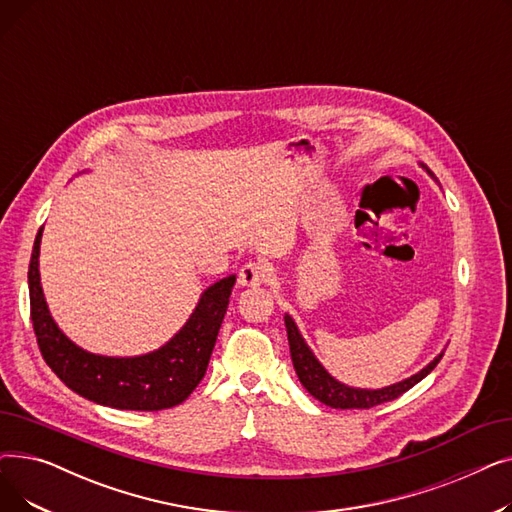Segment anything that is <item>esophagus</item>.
<instances>
[{"instance_id":"1","label":"esophagus","mask_w":512,"mask_h":512,"mask_svg":"<svg viewBox=\"0 0 512 512\" xmlns=\"http://www.w3.org/2000/svg\"><path fill=\"white\" fill-rule=\"evenodd\" d=\"M267 278H270V270H267V265L261 261H249L242 265L238 272V284L249 288L261 286Z\"/></svg>"}]
</instances>
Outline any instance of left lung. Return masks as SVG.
<instances>
[{
  "label": "left lung",
  "mask_w": 512,
  "mask_h": 512,
  "mask_svg": "<svg viewBox=\"0 0 512 512\" xmlns=\"http://www.w3.org/2000/svg\"><path fill=\"white\" fill-rule=\"evenodd\" d=\"M421 168L436 180L432 170L423 164H421ZM284 324H286V334H288V344H290L292 365H294V371H297V375H299L301 384L313 398L324 402V405H328L332 409H371V407L384 405V402L398 398L400 394H405L415 384H419L444 357V351H442L440 355L434 357V361H429L421 371L413 373L411 378L402 380V382H396V384H390L384 388H375V390L373 388H355V386H346V384L338 382L334 375L319 363V359L313 355L309 344L305 342V338L297 326V321H294L288 313L284 315Z\"/></svg>",
  "instance_id": "obj_1"
}]
</instances>
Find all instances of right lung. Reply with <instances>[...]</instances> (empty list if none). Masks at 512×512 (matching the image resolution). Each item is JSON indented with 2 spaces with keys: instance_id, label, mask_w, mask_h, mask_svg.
<instances>
[{
  "instance_id": "right-lung-1",
  "label": "right lung",
  "mask_w": 512,
  "mask_h": 512,
  "mask_svg": "<svg viewBox=\"0 0 512 512\" xmlns=\"http://www.w3.org/2000/svg\"><path fill=\"white\" fill-rule=\"evenodd\" d=\"M39 228L29 265L31 319L41 355L76 394L120 411H161L180 405L199 386L218 340L236 276L201 292L186 324L157 351L137 357L95 355L74 344L51 317L39 274Z\"/></svg>"
}]
</instances>
